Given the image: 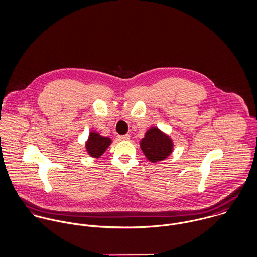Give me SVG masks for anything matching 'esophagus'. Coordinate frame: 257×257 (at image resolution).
I'll use <instances>...</instances> for the list:
<instances>
[{"label":"esophagus","mask_w":257,"mask_h":257,"mask_svg":"<svg viewBox=\"0 0 257 257\" xmlns=\"http://www.w3.org/2000/svg\"><path fill=\"white\" fill-rule=\"evenodd\" d=\"M118 139L120 141H128L130 140V135H123V136H118Z\"/></svg>","instance_id":"obj_1"}]
</instances>
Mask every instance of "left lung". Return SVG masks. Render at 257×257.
<instances>
[{
    "mask_svg": "<svg viewBox=\"0 0 257 257\" xmlns=\"http://www.w3.org/2000/svg\"><path fill=\"white\" fill-rule=\"evenodd\" d=\"M171 137L159 127H150L140 142V147L151 163H159L170 157L173 151Z\"/></svg>",
    "mask_w": 257,
    "mask_h": 257,
    "instance_id": "obj_1",
    "label": "left lung"
}]
</instances>
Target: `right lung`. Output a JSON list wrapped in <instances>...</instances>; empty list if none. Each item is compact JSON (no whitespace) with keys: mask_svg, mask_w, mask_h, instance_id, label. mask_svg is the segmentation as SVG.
I'll use <instances>...</instances> for the list:
<instances>
[{"mask_svg":"<svg viewBox=\"0 0 257 257\" xmlns=\"http://www.w3.org/2000/svg\"><path fill=\"white\" fill-rule=\"evenodd\" d=\"M110 138L103 137L99 133L91 131L88 134V138L86 142V153L93 159H99L110 146Z\"/></svg>","mask_w":257,"mask_h":257,"instance_id":"right-lung-1","label":"right lung"}]
</instances>
